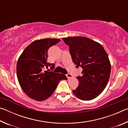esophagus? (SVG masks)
<instances>
[{
	"mask_svg": "<svg viewBox=\"0 0 128 128\" xmlns=\"http://www.w3.org/2000/svg\"><path fill=\"white\" fill-rule=\"evenodd\" d=\"M66 77L68 78V79H70V78H72L73 77V76L72 74H69V73H68V74H66Z\"/></svg>",
	"mask_w": 128,
	"mask_h": 128,
	"instance_id": "esophagus-1",
	"label": "esophagus"
}]
</instances>
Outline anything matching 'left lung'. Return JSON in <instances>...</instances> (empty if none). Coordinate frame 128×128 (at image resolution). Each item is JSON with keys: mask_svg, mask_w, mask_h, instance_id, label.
Listing matches in <instances>:
<instances>
[{"mask_svg": "<svg viewBox=\"0 0 128 128\" xmlns=\"http://www.w3.org/2000/svg\"><path fill=\"white\" fill-rule=\"evenodd\" d=\"M69 47L73 62L82 68L79 85L73 92L78 98L90 100L101 94L107 85L111 63L104 48L98 42L81 36L63 38Z\"/></svg>", "mask_w": 128, "mask_h": 128, "instance_id": "left-lung-1", "label": "left lung"}]
</instances>
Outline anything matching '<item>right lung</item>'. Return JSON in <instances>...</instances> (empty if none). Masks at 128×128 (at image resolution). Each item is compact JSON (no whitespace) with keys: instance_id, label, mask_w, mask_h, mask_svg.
<instances>
[{"instance_id":"obj_1","label":"right lung","mask_w":128,"mask_h":128,"mask_svg":"<svg viewBox=\"0 0 128 128\" xmlns=\"http://www.w3.org/2000/svg\"><path fill=\"white\" fill-rule=\"evenodd\" d=\"M59 39L46 38L33 41L26 47L17 63V76L24 92L30 98L37 101L46 100L53 94L60 80H67L66 75L48 71L44 68H55L47 62L50 47L57 44Z\"/></svg>"}]
</instances>
